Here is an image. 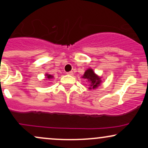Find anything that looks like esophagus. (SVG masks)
Returning a JSON list of instances; mask_svg holds the SVG:
<instances>
[{
    "mask_svg": "<svg viewBox=\"0 0 148 148\" xmlns=\"http://www.w3.org/2000/svg\"><path fill=\"white\" fill-rule=\"evenodd\" d=\"M67 74H68L69 76H73L74 75V73L72 72H67Z\"/></svg>",
    "mask_w": 148,
    "mask_h": 148,
    "instance_id": "obj_1",
    "label": "esophagus"
}]
</instances>
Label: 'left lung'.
Returning <instances> with one entry per match:
<instances>
[{"label":"left lung","mask_w":148,"mask_h":148,"mask_svg":"<svg viewBox=\"0 0 148 148\" xmlns=\"http://www.w3.org/2000/svg\"><path fill=\"white\" fill-rule=\"evenodd\" d=\"M82 79H86L88 82L89 83V90H94L97 88L101 85V77L98 76L97 74L95 73L93 69L92 68H88L86 69L84 75L81 76Z\"/></svg>","instance_id":"1"}]
</instances>
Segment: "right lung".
<instances>
[{
    "mask_svg": "<svg viewBox=\"0 0 148 148\" xmlns=\"http://www.w3.org/2000/svg\"><path fill=\"white\" fill-rule=\"evenodd\" d=\"M54 76L51 75V74H45V79H49V80H51L52 79H53Z\"/></svg>",
    "mask_w": 148,
    "mask_h": 148,
    "instance_id": "obj_1",
    "label": "right lung"
}]
</instances>
